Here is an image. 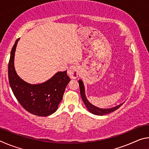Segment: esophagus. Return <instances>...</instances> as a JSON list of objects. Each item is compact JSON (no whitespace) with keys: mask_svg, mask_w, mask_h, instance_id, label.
I'll list each match as a JSON object with an SVG mask.
<instances>
[{"mask_svg":"<svg viewBox=\"0 0 149 149\" xmlns=\"http://www.w3.org/2000/svg\"><path fill=\"white\" fill-rule=\"evenodd\" d=\"M80 73V67L77 64L71 65L68 70V75L72 78V79H75L78 77Z\"/></svg>","mask_w":149,"mask_h":149,"instance_id":"1","label":"esophagus"}]
</instances>
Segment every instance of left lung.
<instances>
[{
  "instance_id": "left-lung-1",
  "label": "left lung",
  "mask_w": 149,
  "mask_h": 149,
  "mask_svg": "<svg viewBox=\"0 0 149 149\" xmlns=\"http://www.w3.org/2000/svg\"><path fill=\"white\" fill-rule=\"evenodd\" d=\"M78 82H79V89H80V95H81V97L83 101H84L85 107H86L87 108V110H89L91 113H92L93 114L97 115V116H103V115L109 114V113L114 112V111L118 109V108H119L123 104V103H122V104L118 105L116 107L110 108H100L95 107V106L92 104L91 103H90L89 102V100H88L87 99L86 96H85V87H84V82H83L82 80L81 79H79Z\"/></svg>"
}]
</instances>
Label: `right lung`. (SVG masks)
Here are the masks:
<instances>
[{"label":"right lung","mask_w":149,"mask_h":149,"mask_svg":"<svg viewBox=\"0 0 149 149\" xmlns=\"http://www.w3.org/2000/svg\"><path fill=\"white\" fill-rule=\"evenodd\" d=\"M19 40V38L16 40L12 47L8 63L10 85L25 110L39 116H48L56 111L70 78L67 71H64L57 72L49 80L39 84H30L21 79L15 70L14 62Z\"/></svg>","instance_id":"1"}]
</instances>
